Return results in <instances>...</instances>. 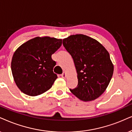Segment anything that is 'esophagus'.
Here are the masks:
<instances>
[{
    "label": "esophagus",
    "instance_id": "esophagus-1",
    "mask_svg": "<svg viewBox=\"0 0 132 132\" xmlns=\"http://www.w3.org/2000/svg\"><path fill=\"white\" fill-rule=\"evenodd\" d=\"M61 77H62L63 78H65L66 77V73L65 72H64L62 74H61Z\"/></svg>",
    "mask_w": 132,
    "mask_h": 132
}]
</instances>
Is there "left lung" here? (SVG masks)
I'll return each mask as SVG.
<instances>
[{
    "instance_id": "1",
    "label": "left lung",
    "mask_w": 132,
    "mask_h": 132,
    "mask_svg": "<svg viewBox=\"0 0 132 132\" xmlns=\"http://www.w3.org/2000/svg\"><path fill=\"white\" fill-rule=\"evenodd\" d=\"M63 44L72 57L77 74V87L71 92L84 102L96 99L113 76L114 66L108 52L99 41L82 34L64 38Z\"/></svg>"
}]
</instances>
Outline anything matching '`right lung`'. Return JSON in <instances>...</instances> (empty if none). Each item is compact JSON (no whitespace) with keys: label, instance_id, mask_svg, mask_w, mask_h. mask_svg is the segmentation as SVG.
Wrapping results in <instances>:
<instances>
[{"label":"right lung","instance_id":"1","mask_svg":"<svg viewBox=\"0 0 132 132\" xmlns=\"http://www.w3.org/2000/svg\"><path fill=\"white\" fill-rule=\"evenodd\" d=\"M62 44V39L49 36L35 37L20 46L14 52L11 72L18 88L24 94L36 96L52 86L57 76L52 59Z\"/></svg>","mask_w":132,"mask_h":132}]
</instances>
